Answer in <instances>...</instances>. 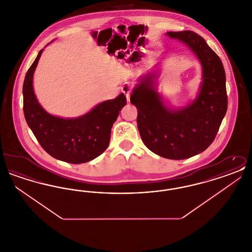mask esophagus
<instances>
[{"label": "esophagus", "instance_id": "obj_1", "mask_svg": "<svg viewBox=\"0 0 252 252\" xmlns=\"http://www.w3.org/2000/svg\"><path fill=\"white\" fill-rule=\"evenodd\" d=\"M131 89L132 86L129 84L128 82H126V83H124V85L122 86V88H121V90H122V92L126 94V99L127 100H129V98H130V94H131Z\"/></svg>", "mask_w": 252, "mask_h": 252}]
</instances>
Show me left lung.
<instances>
[{
    "label": "left lung",
    "instance_id": "obj_1",
    "mask_svg": "<svg viewBox=\"0 0 252 252\" xmlns=\"http://www.w3.org/2000/svg\"><path fill=\"white\" fill-rule=\"evenodd\" d=\"M192 51L202 66L196 97L181 108L167 106L157 90L158 65L138 79L130 102L138 109L137 124L146 147L158 156L185 159L206 150L216 138L227 112L226 73L222 61L203 37L192 31L168 32Z\"/></svg>",
    "mask_w": 252,
    "mask_h": 252
}]
</instances>
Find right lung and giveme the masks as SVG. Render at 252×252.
I'll list each match as a JSON object with an SVG mask.
<instances>
[{
  "label": "right lung",
  "instance_id": "right-lung-1",
  "mask_svg": "<svg viewBox=\"0 0 252 252\" xmlns=\"http://www.w3.org/2000/svg\"><path fill=\"white\" fill-rule=\"evenodd\" d=\"M42 52L43 49L25 74L23 87L25 120L49 155L69 163L88 162L108 148L111 127L126 106V98L121 94L76 118L50 114L38 103L33 88L34 72Z\"/></svg>",
  "mask_w": 252,
  "mask_h": 252
}]
</instances>
